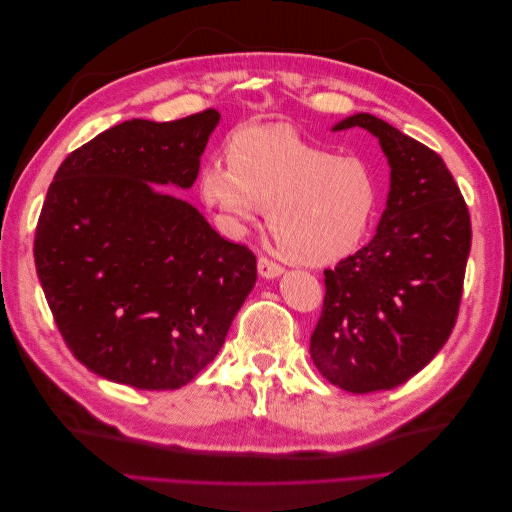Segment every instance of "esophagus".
Returning <instances> with one entry per match:
<instances>
[{
    "label": "esophagus",
    "mask_w": 512,
    "mask_h": 512,
    "mask_svg": "<svg viewBox=\"0 0 512 512\" xmlns=\"http://www.w3.org/2000/svg\"><path fill=\"white\" fill-rule=\"evenodd\" d=\"M258 273L262 277H267V280H275V277H280L284 273V267L277 265L275 260H269L267 256H260L258 258Z\"/></svg>",
    "instance_id": "obj_1"
}]
</instances>
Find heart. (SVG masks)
I'll return each mask as SVG.
<instances>
[{
  "instance_id": "b5f03b06",
  "label": "heart",
  "mask_w": 512,
  "mask_h": 512,
  "mask_svg": "<svg viewBox=\"0 0 512 512\" xmlns=\"http://www.w3.org/2000/svg\"><path fill=\"white\" fill-rule=\"evenodd\" d=\"M200 196L228 232L269 207V224L284 252L303 265H331L352 254L369 235L382 188L361 156H335L288 123L237 130L228 162L200 170Z\"/></svg>"
}]
</instances>
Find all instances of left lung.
Masks as SVG:
<instances>
[{
  "instance_id": "obj_1",
  "label": "left lung",
  "mask_w": 512,
  "mask_h": 512,
  "mask_svg": "<svg viewBox=\"0 0 512 512\" xmlns=\"http://www.w3.org/2000/svg\"><path fill=\"white\" fill-rule=\"evenodd\" d=\"M350 128L380 141L391 190L374 239L324 271L327 294L309 354L331 384L371 393L408 382L451 337L472 226L436 151L369 113L333 126Z\"/></svg>"
}]
</instances>
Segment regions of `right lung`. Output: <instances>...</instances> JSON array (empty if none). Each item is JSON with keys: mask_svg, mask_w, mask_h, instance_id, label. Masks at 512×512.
Segmentation results:
<instances>
[{"mask_svg": "<svg viewBox=\"0 0 512 512\" xmlns=\"http://www.w3.org/2000/svg\"><path fill=\"white\" fill-rule=\"evenodd\" d=\"M218 121L215 108L123 121L72 151L46 192L34 239L44 297L72 354L106 380L181 389L256 284L245 245L158 188H192Z\"/></svg>", "mask_w": 512, "mask_h": 512, "instance_id": "right-lung-1", "label": "right lung"}]
</instances>
